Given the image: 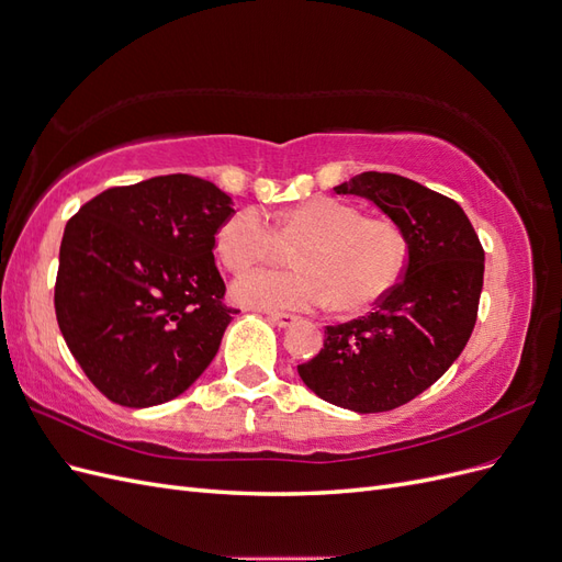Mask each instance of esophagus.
<instances>
[{
    "instance_id": "esophagus-1",
    "label": "esophagus",
    "mask_w": 562,
    "mask_h": 562,
    "mask_svg": "<svg viewBox=\"0 0 562 562\" xmlns=\"http://www.w3.org/2000/svg\"><path fill=\"white\" fill-rule=\"evenodd\" d=\"M267 318L274 323V326H279V328H288V326H293V323L297 321V316H293V314H283V312H269L267 314Z\"/></svg>"
}]
</instances>
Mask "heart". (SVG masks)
<instances>
[{
    "instance_id": "1",
    "label": "heart",
    "mask_w": 562,
    "mask_h": 562,
    "mask_svg": "<svg viewBox=\"0 0 562 562\" xmlns=\"http://www.w3.org/2000/svg\"><path fill=\"white\" fill-rule=\"evenodd\" d=\"M297 269H255L236 279L234 297L248 307L307 312L335 302L339 312H359L384 297L401 277L405 236L386 217H363L345 201L318 196L277 215L234 213L217 232V255L232 271H244L300 244Z\"/></svg>"
}]
</instances>
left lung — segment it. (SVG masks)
Returning a JSON list of instances; mask_svg holds the SVG:
<instances>
[{"label": "left lung", "mask_w": 562, "mask_h": 562, "mask_svg": "<svg viewBox=\"0 0 562 562\" xmlns=\"http://www.w3.org/2000/svg\"><path fill=\"white\" fill-rule=\"evenodd\" d=\"M401 227L407 265L375 312L326 326L323 349L297 366L314 394L353 413H386L429 389L467 347L479 316L485 250L457 201L396 173L335 187Z\"/></svg>", "instance_id": "obj_1"}]
</instances>
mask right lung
I'll list each match as a JSON object with an SVG mask.
<instances>
[{
  "label": "right lung",
  "instance_id": "1",
  "mask_svg": "<svg viewBox=\"0 0 562 562\" xmlns=\"http://www.w3.org/2000/svg\"><path fill=\"white\" fill-rule=\"evenodd\" d=\"M232 199L209 180L112 187L65 225L56 318L100 394L124 407L180 396L215 359L232 316L215 234Z\"/></svg>",
  "mask_w": 562,
  "mask_h": 562
}]
</instances>
